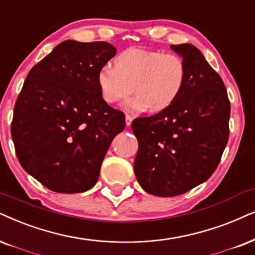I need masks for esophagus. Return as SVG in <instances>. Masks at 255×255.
<instances>
[{
    "instance_id": "obj_1",
    "label": "esophagus",
    "mask_w": 255,
    "mask_h": 255,
    "mask_svg": "<svg viewBox=\"0 0 255 255\" xmlns=\"http://www.w3.org/2000/svg\"><path fill=\"white\" fill-rule=\"evenodd\" d=\"M131 121H133V118L130 117V115H126V125L128 126V127H129L130 126V124H131Z\"/></svg>"
}]
</instances>
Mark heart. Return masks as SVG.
Returning <instances> with one entry per match:
<instances>
[{"mask_svg":"<svg viewBox=\"0 0 255 255\" xmlns=\"http://www.w3.org/2000/svg\"><path fill=\"white\" fill-rule=\"evenodd\" d=\"M115 67L105 64L96 76L99 92L106 104L126 101L129 112L140 113L150 108L161 112L172 106L181 94L187 79V66L181 55L133 47L121 51Z\"/></svg>","mask_w":255,"mask_h":255,"instance_id":"b5f03b06","label":"heart"}]
</instances>
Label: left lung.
<instances>
[{
    "label": "left lung",
    "instance_id": "1",
    "mask_svg": "<svg viewBox=\"0 0 255 255\" xmlns=\"http://www.w3.org/2000/svg\"><path fill=\"white\" fill-rule=\"evenodd\" d=\"M170 48L187 66L181 94L168 108L131 122L135 176L156 196L183 194L211 178L230 135L231 105L220 75L193 44Z\"/></svg>",
    "mask_w": 255,
    "mask_h": 255
}]
</instances>
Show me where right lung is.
<instances>
[{
  "mask_svg": "<svg viewBox=\"0 0 255 255\" xmlns=\"http://www.w3.org/2000/svg\"><path fill=\"white\" fill-rule=\"evenodd\" d=\"M115 54L107 42L67 40L28 73L11 137L23 169L50 191L92 188L113 138L125 129V114L101 99L96 82Z\"/></svg>",
  "mask_w": 255,
  "mask_h": 255,
  "instance_id": "obj_1",
  "label": "right lung"
}]
</instances>
